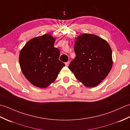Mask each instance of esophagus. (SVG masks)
Returning <instances> with one entry per match:
<instances>
[{"label": "esophagus", "instance_id": "1", "mask_svg": "<svg viewBox=\"0 0 130 130\" xmlns=\"http://www.w3.org/2000/svg\"><path fill=\"white\" fill-rule=\"evenodd\" d=\"M69 63H70L69 61H68V62H65V65L67 66V67H68L69 65Z\"/></svg>", "mask_w": 130, "mask_h": 130}]
</instances>
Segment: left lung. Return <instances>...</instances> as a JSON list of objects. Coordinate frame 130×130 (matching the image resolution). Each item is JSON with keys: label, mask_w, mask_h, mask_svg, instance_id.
I'll return each mask as SVG.
<instances>
[{"label": "left lung", "mask_w": 130, "mask_h": 130, "mask_svg": "<svg viewBox=\"0 0 130 130\" xmlns=\"http://www.w3.org/2000/svg\"><path fill=\"white\" fill-rule=\"evenodd\" d=\"M76 39V56L70 63L69 69L86 87L97 86L112 69L111 47L106 40L93 34H82Z\"/></svg>", "instance_id": "obj_1"}]
</instances>
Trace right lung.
Wrapping results in <instances>:
<instances>
[{"instance_id":"1","label":"right lung","mask_w":130,"mask_h":130,"mask_svg":"<svg viewBox=\"0 0 130 130\" xmlns=\"http://www.w3.org/2000/svg\"><path fill=\"white\" fill-rule=\"evenodd\" d=\"M55 40L50 35H43L32 38L21 50L19 62L21 70L35 87H48L65 66L59 60L60 52L54 47Z\"/></svg>"}]
</instances>
